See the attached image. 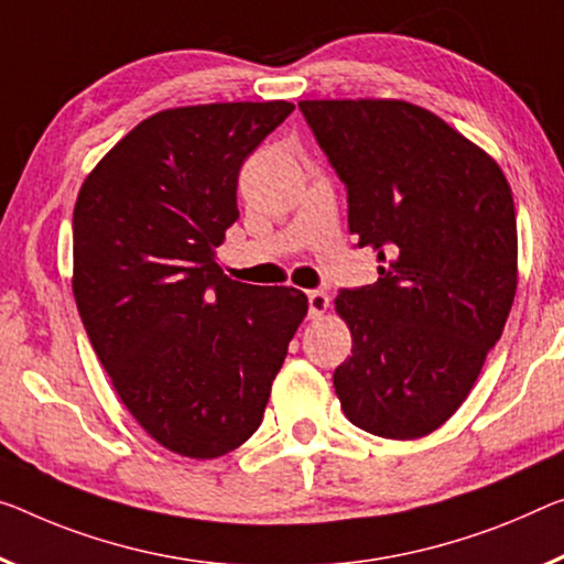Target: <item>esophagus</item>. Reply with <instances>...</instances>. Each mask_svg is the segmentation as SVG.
Instances as JSON below:
<instances>
[{"mask_svg":"<svg viewBox=\"0 0 564 564\" xmlns=\"http://www.w3.org/2000/svg\"><path fill=\"white\" fill-rule=\"evenodd\" d=\"M307 305H310V317H319L330 305V297L323 290H310L307 292Z\"/></svg>","mask_w":564,"mask_h":564,"instance_id":"1","label":"esophagus"}]
</instances>
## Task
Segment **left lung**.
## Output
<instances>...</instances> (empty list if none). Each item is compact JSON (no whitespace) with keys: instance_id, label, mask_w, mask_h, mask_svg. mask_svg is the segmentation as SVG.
Segmentation results:
<instances>
[{"instance_id":"1","label":"left lung","mask_w":564,"mask_h":564,"mask_svg":"<svg viewBox=\"0 0 564 564\" xmlns=\"http://www.w3.org/2000/svg\"><path fill=\"white\" fill-rule=\"evenodd\" d=\"M300 110L348 188L355 247L380 262L376 282L335 297L352 333L335 393L372 436H429L466 401L512 310V188L491 155L405 100Z\"/></svg>"}]
</instances>
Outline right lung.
<instances>
[{"instance_id":"1","label":"right lung","mask_w":564,"mask_h":564,"mask_svg":"<svg viewBox=\"0 0 564 564\" xmlns=\"http://www.w3.org/2000/svg\"><path fill=\"white\" fill-rule=\"evenodd\" d=\"M294 110L288 100L161 110L112 145L77 194L73 292L120 401L188 458L259 429L292 335L294 288H252L216 264L239 169Z\"/></svg>"}]
</instances>
